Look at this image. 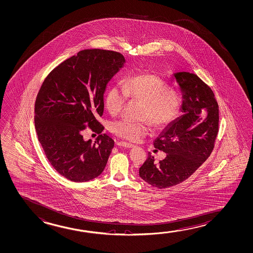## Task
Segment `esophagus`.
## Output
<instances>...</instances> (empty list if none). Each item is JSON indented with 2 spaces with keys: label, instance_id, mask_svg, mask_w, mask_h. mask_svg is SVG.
<instances>
[{
  "label": "esophagus",
  "instance_id": "1",
  "mask_svg": "<svg viewBox=\"0 0 253 253\" xmlns=\"http://www.w3.org/2000/svg\"><path fill=\"white\" fill-rule=\"evenodd\" d=\"M118 146L120 147H126V148H132L134 147L132 144L127 143V142H124V141H121V142H118Z\"/></svg>",
  "mask_w": 253,
  "mask_h": 253
}]
</instances>
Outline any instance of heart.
I'll use <instances>...</instances> for the list:
<instances>
[{
  "label": "heart",
  "mask_w": 253,
  "mask_h": 253,
  "mask_svg": "<svg viewBox=\"0 0 253 253\" xmlns=\"http://www.w3.org/2000/svg\"><path fill=\"white\" fill-rule=\"evenodd\" d=\"M127 98L143 103L141 120L148 121L155 129H164L176 120L181 106V95L176 90L165 86L157 76L138 74L125 80L122 84L110 88L106 96V106L112 115L123 109ZM147 121H116L112 131L116 135L130 141H139L149 132Z\"/></svg>",
  "instance_id": "heart-1"
}]
</instances>
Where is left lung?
<instances>
[{
	"mask_svg": "<svg viewBox=\"0 0 253 253\" xmlns=\"http://www.w3.org/2000/svg\"><path fill=\"white\" fill-rule=\"evenodd\" d=\"M181 92L183 113L163 129L154 146L166 153L155 163L148 154L139 169L140 177L162 189L179 184L192 174L211 155L218 132L219 112L211 89L192 73H171Z\"/></svg>",
	"mask_w": 253,
	"mask_h": 253,
	"instance_id": "left-lung-1",
	"label": "left lung"
}]
</instances>
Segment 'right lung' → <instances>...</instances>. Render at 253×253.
Wrapping results in <instances>:
<instances>
[{"mask_svg": "<svg viewBox=\"0 0 253 253\" xmlns=\"http://www.w3.org/2000/svg\"><path fill=\"white\" fill-rule=\"evenodd\" d=\"M126 64L121 53L99 49L80 50L61 63L42 84L35 104V127L46 157L61 175L75 182L91 181L105 169L114 141L106 134L94 143L84 140L88 123L104 130L107 84Z\"/></svg>", "mask_w": 253, "mask_h": 253, "instance_id": "obj_1", "label": "right lung"}]
</instances>
